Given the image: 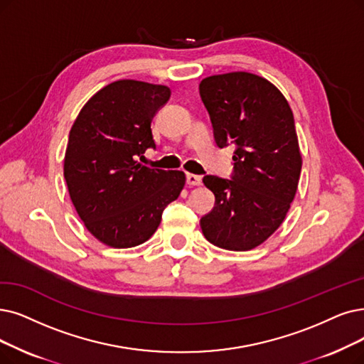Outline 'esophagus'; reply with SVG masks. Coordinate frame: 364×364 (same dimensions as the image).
Wrapping results in <instances>:
<instances>
[{"instance_id": "obj_1", "label": "esophagus", "mask_w": 364, "mask_h": 364, "mask_svg": "<svg viewBox=\"0 0 364 364\" xmlns=\"http://www.w3.org/2000/svg\"><path fill=\"white\" fill-rule=\"evenodd\" d=\"M186 183L190 186H198L201 183V178L193 173H186Z\"/></svg>"}]
</instances>
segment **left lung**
<instances>
[{
    "label": "left lung",
    "mask_w": 364,
    "mask_h": 364,
    "mask_svg": "<svg viewBox=\"0 0 364 364\" xmlns=\"http://www.w3.org/2000/svg\"><path fill=\"white\" fill-rule=\"evenodd\" d=\"M200 97L218 146H237L231 179L203 178L215 208L201 231L218 248L254 250L279 228L297 193L301 154L291 107L272 82L246 71L203 79Z\"/></svg>",
    "instance_id": "left-lung-1"
}]
</instances>
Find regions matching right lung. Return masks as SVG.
<instances>
[{
	"mask_svg": "<svg viewBox=\"0 0 364 364\" xmlns=\"http://www.w3.org/2000/svg\"><path fill=\"white\" fill-rule=\"evenodd\" d=\"M170 88L121 79L95 92L68 136L64 178L86 230L110 248H133L156 231L168 203L185 186V173L143 166L155 148L151 122Z\"/></svg>",
	"mask_w": 364,
	"mask_h": 364,
	"instance_id": "add662e5",
	"label": "right lung"
}]
</instances>
